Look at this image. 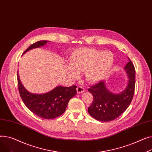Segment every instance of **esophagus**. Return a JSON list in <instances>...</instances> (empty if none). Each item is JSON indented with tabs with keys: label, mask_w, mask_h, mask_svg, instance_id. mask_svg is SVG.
<instances>
[{
	"label": "esophagus",
	"mask_w": 152,
	"mask_h": 152,
	"mask_svg": "<svg viewBox=\"0 0 152 152\" xmlns=\"http://www.w3.org/2000/svg\"><path fill=\"white\" fill-rule=\"evenodd\" d=\"M77 93L78 94H80V93H83L84 91H85V90H84V88L83 86H78L77 88Z\"/></svg>",
	"instance_id": "esophagus-1"
}]
</instances>
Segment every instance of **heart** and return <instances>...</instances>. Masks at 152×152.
I'll use <instances>...</instances> for the list:
<instances>
[{
  "instance_id": "1",
  "label": "heart",
  "mask_w": 152,
  "mask_h": 152,
  "mask_svg": "<svg viewBox=\"0 0 152 152\" xmlns=\"http://www.w3.org/2000/svg\"><path fill=\"white\" fill-rule=\"evenodd\" d=\"M113 61V55L110 51L103 52L92 48H78L71 53L67 72L75 78L79 77V73L84 72L88 82L96 83L108 75Z\"/></svg>"
}]
</instances>
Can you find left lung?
<instances>
[{
	"label": "left lung",
	"instance_id": "left-lung-1",
	"mask_svg": "<svg viewBox=\"0 0 152 152\" xmlns=\"http://www.w3.org/2000/svg\"><path fill=\"white\" fill-rule=\"evenodd\" d=\"M124 67L128 76L127 86L120 93H113L106 88L105 81L90 87L88 91L93 96V101L88 113L94 119L110 121L119 117L130 105L134 93L135 69L129 58Z\"/></svg>",
	"mask_w": 152,
	"mask_h": 152
}]
</instances>
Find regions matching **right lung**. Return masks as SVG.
I'll list each match as a JSON object with an SVG mask.
<instances>
[{
  "instance_id": "obj_1",
  "label": "right lung",
  "mask_w": 152,
  "mask_h": 152,
  "mask_svg": "<svg viewBox=\"0 0 152 152\" xmlns=\"http://www.w3.org/2000/svg\"><path fill=\"white\" fill-rule=\"evenodd\" d=\"M50 41L41 40L31 45L24 53L44 46ZM18 86L21 99L26 106L34 114L45 119L55 118L63 113L71 98L77 94L75 85L69 87L58 86L48 93L34 94L23 85L17 72Z\"/></svg>"
}]
</instances>
